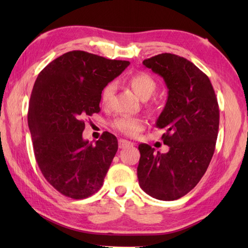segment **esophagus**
<instances>
[{"mask_svg":"<svg viewBox=\"0 0 248 248\" xmlns=\"http://www.w3.org/2000/svg\"><path fill=\"white\" fill-rule=\"evenodd\" d=\"M133 146V143L127 140H119V148H127V147Z\"/></svg>","mask_w":248,"mask_h":248,"instance_id":"esophagus-1","label":"esophagus"}]
</instances>
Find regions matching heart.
Masks as SVG:
<instances>
[{
	"mask_svg": "<svg viewBox=\"0 0 248 248\" xmlns=\"http://www.w3.org/2000/svg\"><path fill=\"white\" fill-rule=\"evenodd\" d=\"M129 85L133 89L134 93L138 96L147 100L151 97V94L155 92L156 82L155 78L147 75L145 72H138L131 77L128 80ZM115 84L110 82L107 84L102 89L101 96V104L103 107H108L112 101V98L115 93ZM113 128L127 136H136L140 132L145 129V123L143 119L139 117H132V116H120L113 121Z\"/></svg>",
	"mask_w": 248,
	"mask_h": 248,
	"instance_id": "1",
	"label": "heart"
}]
</instances>
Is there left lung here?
Here are the masks:
<instances>
[{"label":"left lung","mask_w":248,"mask_h":248,"mask_svg":"<svg viewBox=\"0 0 248 248\" xmlns=\"http://www.w3.org/2000/svg\"><path fill=\"white\" fill-rule=\"evenodd\" d=\"M164 78L168 97L156 127L164 129L166 154L140 144V186L151 197L176 200L197 186L217 144L219 108L209 78L184 57L162 53L143 62Z\"/></svg>","instance_id":"8db88e82"}]
</instances>
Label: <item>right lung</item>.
<instances>
[{"label":"right lung","instance_id":"obj_1","mask_svg":"<svg viewBox=\"0 0 248 248\" xmlns=\"http://www.w3.org/2000/svg\"><path fill=\"white\" fill-rule=\"evenodd\" d=\"M129 64L70 51L36 78L28 113L35 159L46 180L67 197L87 198L102 186L118 141L109 132L94 145L83 140L84 119L100 112L103 87Z\"/></svg>","mask_w":248,"mask_h":248}]
</instances>
